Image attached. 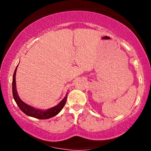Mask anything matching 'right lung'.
Instances as JSON below:
<instances>
[{
  "instance_id": "1",
  "label": "right lung",
  "mask_w": 151,
  "mask_h": 151,
  "mask_svg": "<svg viewBox=\"0 0 151 151\" xmlns=\"http://www.w3.org/2000/svg\"><path fill=\"white\" fill-rule=\"evenodd\" d=\"M17 66V67H18ZM17 67L15 69L14 74H13V83H12V86H13V96L14 98V100L16 102L17 105L18 106V107L20 108V110L23 112L24 114H25L26 115L35 118V119H47L50 118H52L53 116H55L56 115L60 113V111L63 109L64 106H65L66 101H67V93L66 94V96L64 97L63 99L58 104L55 106L54 107L50 108L46 110L44 109H36L33 106H31L27 104L25 102L22 101L20 98L19 97L18 91L16 89V83H15V74H16V71H17Z\"/></svg>"
}]
</instances>
